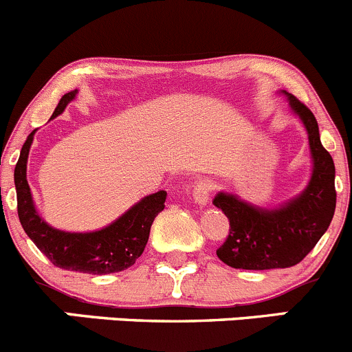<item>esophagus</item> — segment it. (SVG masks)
Here are the masks:
<instances>
[{
	"mask_svg": "<svg viewBox=\"0 0 352 352\" xmlns=\"http://www.w3.org/2000/svg\"><path fill=\"white\" fill-rule=\"evenodd\" d=\"M212 190H214V184L210 179H201L195 184L193 190V200L195 204H198L200 207H205L208 204V198H210Z\"/></svg>",
	"mask_w": 352,
	"mask_h": 352,
	"instance_id": "34e87169",
	"label": "esophagus"
}]
</instances>
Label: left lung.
<instances>
[{
  "label": "left lung",
  "mask_w": 352,
  "mask_h": 352,
  "mask_svg": "<svg viewBox=\"0 0 352 352\" xmlns=\"http://www.w3.org/2000/svg\"><path fill=\"white\" fill-rule=\"evenodd\" d=\"M301 120L309 142L311 176L299 195L274 208L258 207L238 195L219 191L212 204L229 219V236L217 256L232 269H286L301 262L325 234L336 212V166L320 142L311 111L280 90Z\"/></svg>",
  "instance_id": "obj_1"
}]
</instances>
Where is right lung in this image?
Here are the masks:
<instances>
[{
  "mask_svg": "<svg viewBox=\"0 0 352 352\" xmlns=\"http://www.w3.org/2000/svg\"><path fill=\"white\" fill-rule=\"evenodd\" d=\"M78 90L59 99L51 120L59 116L76 97ZM36 130L27 137L15 166L16 210L20 224L34 245L53 262V265L73 272L106 276L121 272L144 253L155 215L164 210L168 193L164 190L144 197L109 226L90 232H69L47 224L37 212L32 191L27 181V161Z\"/></svg>",
  "mask_w": 352,
  "mask_h": 352,
  "instance_id": "1",
  "label": "right lung"
}]
</instances>
